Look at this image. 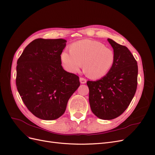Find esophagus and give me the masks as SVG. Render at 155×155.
Listing matches in <instances>:
<instances>
[{"label":"esophagus","mask_w":155,"mask_h":155,"mask_svg":"<svg viewBox=\"0 0 155 155\" xmlns=\"http://www.w3.org/2000/svg\"><path fill=\"white\" fill-rule=\"evenodd\" d=\"M79 81H80V83H82V84H84V83H85L87 82L86 79L83 78H79Z\"/></svg>","instance_id":"esophagus-1"}]
</instances>
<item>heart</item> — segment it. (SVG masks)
Listing matches in <instances>:
<instances>
[{
    "label": "heart",
    "instance_id": "1",
    "mask_svg": "<svg viewBox=\"0 0 155 155\" xmlns=\"http://www.w3.org/2000/svg\"><path fill=\"white\" fill-rule=\"evenodd\" d=\"M61 60L67 72L76 73L83 64L89 78L98 79L110 71L115 61V54L100 41L84 39L74 43L70 50H64Z\"/></svg>",
    "mask_w": 155,
    "mask_h": 155
}]
</instances>
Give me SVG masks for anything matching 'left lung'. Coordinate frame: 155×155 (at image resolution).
<instances>
[{
    "label": "left lung",
    "mask_w": 155,
    "mask_h": 155,
    "mask_svg": "<svg viewBox=\"0 0 155 155\" xmlns=\"http://www.w3.org/2000/svg\"><path fill=\"white\" fill-rule=\"evenodd\" d=\"M115 61L106 76L88 81L92 112L102 120H112L124 113L132 101L138 84L137 62L129 50L110 39Z\"/></svg>",
    "instance_id": "obj_1"
}]
</instances>
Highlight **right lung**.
<instances>
[{"label": "right lung", "mask_w": 155, "mask_h": 155, "mask_svg": "<svg viewBox=\"0 0 155 155\" xmlns=\"http://www.w3.org/2000/svg\"><path fill=\"white\" fill-rule=\"evenodd\" d=\"M66 43L63 39H35L17 61V91L28 109L42 120L61 116L80 85L77 75L65 71L61 65Z\"/></svg>", "instance_id": "obj_1"}]
</instances>
